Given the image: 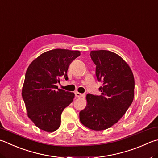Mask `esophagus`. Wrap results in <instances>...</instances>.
<instances>
[{"label":"esophagus","mask_w":158,"mask_h":158,"mask_svg":"<svg viewBox=\"0 0 158 158\" xmlns=\"http://www.w3.org/2000/svg\"><path fill=\"white\" fill-rule=\"evenodd\" d=\"M84 95H85L84 94L78 93V92H76V93H75V96L77 97H84Z\"/></svg>","instance_id":"34e87169"}]
</instances>
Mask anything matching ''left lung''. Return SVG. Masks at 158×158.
Returning a JSON list of instances; mask_svg holds the SVG:
<instances>
[{
  "label": "left lung",
  "instance_id": "8db88e82",
  "mask_svg": "<svg viewBox=\"0 0 158 158\" xmlns=\"http://www.w3.org/2000/svg\"><path fill=\"white\" fill-rule=\"evenodd\" d=\"M90 54L96 65L97 79L104 85L99 88L101 95L87 94L86 106L80 111L79 119L91 130L102 131L116 124L133 102L134 76L128 64L116 53L100 50Z\"/></svg>",
  "mask_w": 158,
  "mask_h": 158
}]
</instances>
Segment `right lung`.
Segmentation results:
<instances>
[{
  "label": "right lung",
  "instance_id": "right-lung-1",
  "mask_svg": "<svg viewBox=\"0 0 158 158\" xmlns=\"http://www.w3.org/2000/svg\"><path fill=\"white\" fill-rule=\"evenodd\" d=\"M80 54L78 50H52L41 54L28 66L22 97L28 117L41 130L56 131L63 110L73 102L74 94L58 89L55 84L61 77L68 79V67Z\"/></svg>",
  "mask_w": 158,
  "mask_h": 158
}]
</instances>
